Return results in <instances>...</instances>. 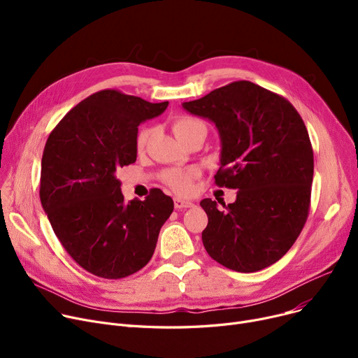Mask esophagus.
I'll return each instance as SVG.
<instances>
[{
    "label": "esophagus",
    "mask_w": 358,
    "mask_h": 358,
    "mask_svg": "<svg viewBox=\"0 0 358 358\" xmlns=\"http://www.w3.org/2000/svg\"><path fill=\"white\" fill-rule=\"evenodd\" d=\"M193 203L190 200H184V199H180V197H176L174 199V208L177 210H181V209H187V208H193Z\"/></svg>",
    "instance_id": "esophagus-1"
}]
</instances>
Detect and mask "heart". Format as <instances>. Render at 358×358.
I'll use <instances>...</instances> for the list:
<instances>
[{
	"instance_id": "1",
	"label": "heart",
	"mask_w": 358,
	"mask_h": 358,
	"mask_svg": "<svg viewBox=\"0 0 358 358\" xmlns=\"http://www.w3.org/2000/svg\"><path fill=\"white\" fill-rule=\"evenodd\" d=\"M197 126H204V123L197 119H193V117L182 116V117H177L173 122V131L180 139L181 136H184L187 134V131H190L192 129H194ZM146 139H148V130L139 131L138 139H136V148L139 150L145 146ZM194 177H196L194 169L171 168V169H166V171L162 173L161 180L169 187V189H173L174 192H177L180 194H185L192 190V184H193Z\"/></svg>"
}]
</instances>
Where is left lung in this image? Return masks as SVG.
Segmentation results:
<instances>
[{"label": "left lung", "mask_w": 358, "mask_h": 358, "mask_svg": "<svg viewBox=\"0 0 358 358\" xmlns=\"http://www.w3.org/2000/svg\"><path fill=\"white\" fill-rule=\"evenodd\" d=\"M213 122L222 142L219 187L235 203L200 206L208 215L203 245L219 264L239 273L266 268L302 232L310 208L313 150L308 129L289 100L250 81H235L182 103Z\"/></svg>", "instance_id": "obj_1"}]
</instances>
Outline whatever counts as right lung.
<instances>
[{"label": "right lung", "instance_id": "obj_1", "mask_svg": "<svg viewBox=\"0 0 358 358\" xmlns=\"http://www.w3.org/2000/svg\"><path fill=\"white\" fill-rule=\"evenodd\" d=\"M166 107L101 90L69 110L46 141L42 206L65 251L94 275L116 280L143 268L174 210L159 189L124 203L116 177L136 161L138 126Z\"/></svg>", "mask_w": 358, "mask_h": 358}]
</instances>
